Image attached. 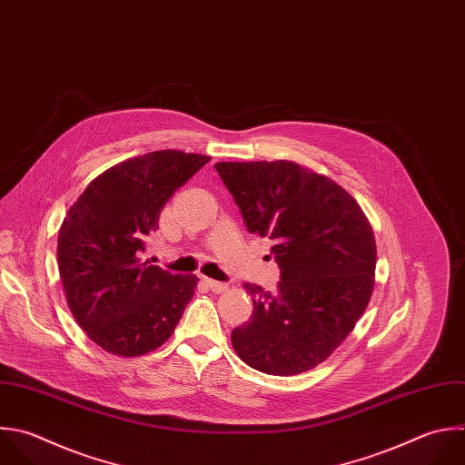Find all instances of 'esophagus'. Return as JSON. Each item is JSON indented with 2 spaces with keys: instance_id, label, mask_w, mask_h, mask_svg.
<instances>
[{
  "instance_id": "1",
  "label": "esophagus",
  "mask_w": 465,
  "mask_h": 465,
  "mask_svg": "<svg viewBox=\"0 0 465 465\" xmlns=\"http://www.w3.org/2000/svg\"><path fill=\"white\" fill-rule=\"evenodd\" d=\"M202 282H203V285H207L213 292H223V291H227V283H222V282H216V280H211V278H202Z\"/></svg>"
}]
</instances>
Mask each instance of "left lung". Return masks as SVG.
I'll use <instances>...</instances> for the list:
<instances>
[{
  "mask_svg": "<svg viewBox=\"0 0 465 465\" xmlns=\"http://www.w3.org/2000/svg\"><path fill=\"white\" fill-rule=\"evenodd\" d=\"M247 231L272 242L276 292L245 283L254 305L231 334L236 354L265 374L309 371L354 329L374 287L376 243L354 198L294 162H218Z\"/></svg>",
  "mask_w": 465,
  "mask_h": 465,
  "instance_id": "8db88e82",
  "label": "left lung"
}]
</instances>
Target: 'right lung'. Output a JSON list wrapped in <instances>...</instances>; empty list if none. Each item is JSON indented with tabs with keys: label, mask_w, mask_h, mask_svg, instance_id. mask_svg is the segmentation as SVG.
I'll return each instance as SVG.
<instances>
[{
	"label": "right lung",
	"mask_w": 465,
	"mask_h": 465,
	"mask_svg": "<svg viewBox=\"0 0 465 465\" xmlns=\"http://www.w3.org/2000/svg\"><path fill=\"white\" fill-rule=\"evenodd\" d=\"M211 158L156 151L94 178L58 236L67 303L85 334L111 354L142 356L167 341L198 278L142 262L145 240L176 189Z\"/></svg>",
	"instance_id": "1"
}]
</instances>
